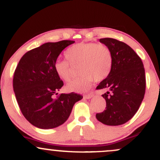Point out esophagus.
<instances>
[{"mask_svg": "<svg viewBox=\"0 0 160 160\" xmlns=\"http://www.w3.org/2000/svg\"><path fill=\"white\" fill-rule=\"evenodd\" d=\"M92 96H93V94L90 93V94H87V95H84V98H86V99H90Z\"/></svg>", "mask_w": 160, "mask_h": 160, "instance_id": "1", "label": "esophagus"}]
</instances>
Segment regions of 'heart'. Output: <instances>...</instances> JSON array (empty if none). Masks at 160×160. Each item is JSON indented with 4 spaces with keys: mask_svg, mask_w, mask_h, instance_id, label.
Segmentation results:
<instances>
[{
    "mask_svg": "<svg viewBox=\"0 0 160 160\" xmlns=\"http://www.w3.org/2000/svg\"><path fill=\"white\" fill-rule=\"evenodd\" d=\"M65 56L68 60H56L55 72L64 81L71 78L73 68L79 66L80 78L70 82L66 90L83 92L90 87L95 80L101 81L108 77L113 65L112 53L107 46L95 43H79L69 47Z\"/></svg>",
    "mask_w": 160,
    "mask_h": 160,
    "instance_id": "1",
    "label": "heart"
}]
</instances>
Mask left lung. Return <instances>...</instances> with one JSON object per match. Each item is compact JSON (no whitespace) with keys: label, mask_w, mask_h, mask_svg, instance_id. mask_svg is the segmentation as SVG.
<instances>
[{"label":"left lung","mask_w":160,"mask_h":160,"mask_svg":"<svg viewBox=\"0 0 160 160\" xmlns=\"http://www.w3.org/2000/svg\"><path fill=\"white\" fill-rule=\"evenodd\" d=\"M99 41L111 50L113 65L110 74L96 87L108 90L102 95L106 101L105 110L96 113V118L108 126H119L132 118L144 98V65L137 53L123 42L108 38Z\"/></svg>","instance_id":"left-lung-1"}]
</instances>
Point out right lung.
<instances>
[{
    "label": "right lung",
    "mask_w": 160,
    "mask_h": 160,
    "mask_svg": "<svg viewBox=\"0 0 160 160\" xmlns=\"http://www.w3.org/2000/svg\"><path fill=\"white\" fill-rule=\"evenodd\" d=\"M74 40L46 43L22 57L15 70L12 86L20 110L33 126L43 129L58 127L71 114L74 104L82 95L62 93L53 98L64 85L57 76L54 63L60 53Z\"/></svg>",
    "instance_id": "obj_1"
}]
</instances>
